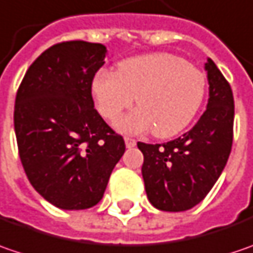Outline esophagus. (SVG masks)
<instances>
[{
  "label": "esophagus",
  "mask_w": 253,
  "mask_h": 253,
  "mask_svg": "<svg viewBox=\"0 0 253 253\" xmlns=\"http://www.w3.org/2000/svg\"><path fill=\"white\" fill-rule=\"evenodd\" d=\"M125 144H126L127 148L134 147V146H136V140H134V138L126 137V138H125Z\"/></svg>",
  "instance_id": "obj_1"
}]
</instances>
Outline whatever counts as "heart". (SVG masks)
Here are the masks:
<instances>
[{
    "instance_id": "1",
    "label": "heart",
    "mask_w": 253,
    "mask_h": 253,
    "mask_svg": "<svg viewBox=\"0 0 253 253\" xmlns=\"http://www.w3.org/2000/svg\"><path fill=\"white\" fill-rule=\"evenodd\" d=\"M207 87L205 75L171 53H148L128 58L117 65V72L99 71L92 81L96 109L109 122L125 116L119 131L169 138L191 123L201 107Z\"/></svg>"
}]
</instances>
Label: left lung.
I'll return each instance as SVG.
<instances>
[{
	"label": "left lung",
	"mask_w": 253,
	"mask_h": 253,
	"mask_svg": "<svg viewBox=\"0 0 253 253\" xmlns=\"http://www.w3.org/2000/svg\"><path fill=\"white\" fill-rule=\"evenodd\" d=\"M204 68L210 99L197 125L169 143H137L144 156L141 174L148 201L161 211L180 212L201 203L219 178L231 153L232 90L210 58Z\"/></svg>",
	"instance_id": "8db88e82"
}]
</instances>
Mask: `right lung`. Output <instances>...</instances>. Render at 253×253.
Masks as SVG:
<instances>
[{
	"instance_id": "obj_1",
	"label": "right lung",
	"mask_w": 253,
	"mask_h": 253,
	"mask_svg": "<svg viewBox=\"0 0 253 253\" xmlns=\"http://www.w3.org/2000/svg\"><path fill=\"white\" fill-rule=\"evenodd\" d=\"M106 55L102 43H56L29 66L18 89L19 159L32 187L61 210L99 203L126 150L92 99V81Z\"/></svg>"
}]
</instances>
